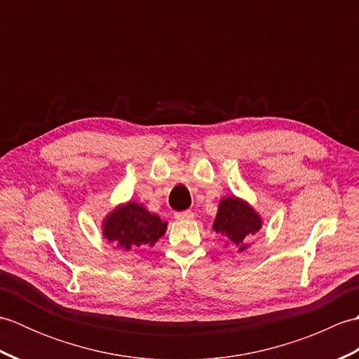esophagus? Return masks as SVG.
<instances>
[{
  "label": "esophagus",
  "mask_w": 359,
  "mask_h": 359,
  "mask_svg": "<svg viewBox=\"0 0 359 359\" xmlns=\"http://www.w3.org/2000/svg\"><path fill=\"white\" fill-rule=\"evenodd\" d=\"M174 217L177 219V220H191V219L194 217V212H193V211H189V210H187V211H180V212H175Z\"/></svg>",
  "instance_id": "obj_1"
}]
</instances>
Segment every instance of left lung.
Returning a JSON list of instances; mask_svg holds the SVG:
<instances>
[{
  "mask_svg": "<svg viewBox=\"0 0 359 359\" xmlns=\"http://www.w3.org/2000/svg\"><path fill=\"white\" fill-rule=\"evenodd\" d=\"M262 225V216L247 201L236 196H225L217 205L212 231L224 236L226 243H231L242 253L251 247V239Z\"/></svg>",
  "mask_w": 359,
  "mask_h": 359,
  "instance_id": "left-lung-1",
  "label": "left lung"
}]
</instances>
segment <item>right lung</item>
<instances>
[{"label": "right lung", "instance_id": "obj_1", "mask_svg": "<svg viewBox=\"0 0 359 359\" xmlns=\"http://www.w3.org/2000/svg\"><path fill=\"white\" fill-rule=\"evenodd\" d=\"M168 222L158 215L144 208L142 203L128 201L114 207L102 220V234L106 241L123 250L137 251L139 248L154 247L166 233Z\"/></svg>", "mask_w": 359, "mask_h": 359}]
</instances>
